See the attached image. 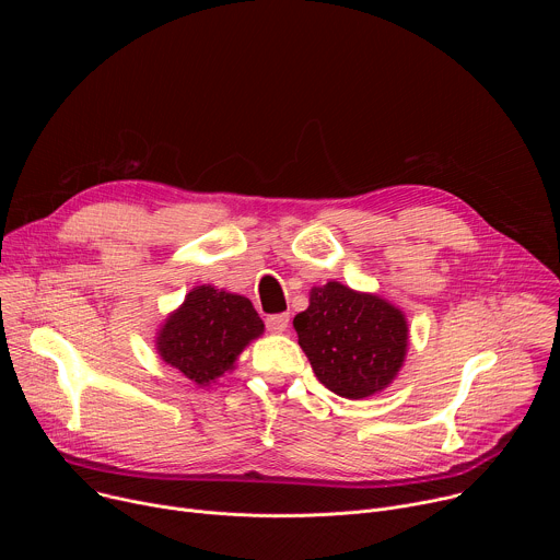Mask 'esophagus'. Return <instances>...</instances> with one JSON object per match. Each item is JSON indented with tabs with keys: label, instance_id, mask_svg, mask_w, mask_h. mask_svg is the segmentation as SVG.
Here are the masks:
<instances>
[{
	"label": "esophagus",
	"instance_id": "obj_1",
	"mask_svg": "<svg viewBox=\"0 0 560 560\" xmlns=\"http://www.w3.org/2000/svg\"><path fill=\"white\" fill-rule=\"evenodd\" d=\"M288 324H290V314H272V316L266 318V328H268L270 332H275V335L285 332Z\"/></svg>",
	"mask_w": 560,
	"mask_h": 560
}]
</instances>
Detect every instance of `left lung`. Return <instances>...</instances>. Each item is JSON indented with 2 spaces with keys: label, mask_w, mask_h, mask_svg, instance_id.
Wrapping results in <instances>:
<instances>
[{
  "label": "left lung",
  "mask_w": 560,
  "mask_h": 560,
  "mask_svg": "<svg viewBox=\"0 0 560 560\" xmlns=\"http://www.w3.org/2000/svg\"><path fill=\"white\" fill-rule=\"evenodd\" d=\"M292 326L316 378L346 398L381 392L406 361V314L339 281L312 288L307 310Z\"/></svg>",
  "instance_id": "1"
}]
</instances>
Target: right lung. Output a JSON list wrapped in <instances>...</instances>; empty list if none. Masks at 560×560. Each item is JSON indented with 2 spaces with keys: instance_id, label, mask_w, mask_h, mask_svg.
Instances as JSON below:
<instances>
[{
  "instance_id": "obj_1",
  "label": "right lung",
  "mask_w": 560,
  "mask_h": 560,
  "mask_svg": "<svg viewBox=\"0 0 560 560\" xmlns=\"http://www.w3.org/2000/svg\"><path fill=\"white\" fill-rule=\"evenodd\" d=\"M261 335L264 322L250 299L197 285L156 332V352L186 378L208 385Z\"/></svg>"
}]
</instances>
